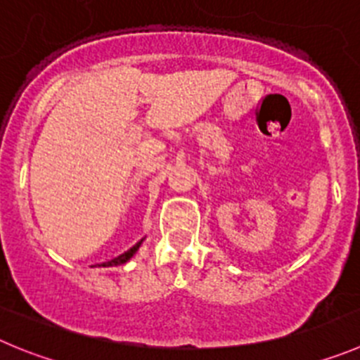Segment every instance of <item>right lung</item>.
I'll list each match as a JSON object with an SVG mask.
<instances>
[{"label": "right lung", "mask_w": 360, "mask_h": 360, "mask_svg": "<svg viewBox=\"0 0 360 360\" xmlns=\"http://www.w3.org/2000/svg\"><path fill=\"white\" fill-rule=\"evenodd\" d=\"M142 241H143V240H140L139 243L133 245V247H131L129 250L124 252V254H120L119 257H115V259H112V261H106V263L99 264V266H104V268H106V266H119V264L127 263V261H129L131 257H133L134 254H136V250H139V248H140V245H142Z\"/></svg>", "instance_id": "add662e5"}]
</instances>
